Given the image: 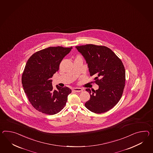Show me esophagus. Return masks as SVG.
Listing matches in <instances>:
<instances>
[{"instance_id":"34e87169","label":"esophagus","mask_w":153,"mask_h":153,"mask_svg":"<svg viewBox=\"0 0 153 153\" xmlns=\"http://www.w3.org/2000/svg\"><path fill=\"white\" fill-rule=\"evenodd\" d=\"M73 91H75L76 92H79L82 91L83 89L81 88H73Z\"/></svg>"}]
</instances>
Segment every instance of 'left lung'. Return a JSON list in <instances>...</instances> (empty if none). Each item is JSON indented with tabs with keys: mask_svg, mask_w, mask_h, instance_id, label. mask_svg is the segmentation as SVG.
<instances>
[{
	"mask_svg": "<svg viewBox=\"0 0 153 153\" xmlns=\"http://www.w3.org/2000/svg\"><path fill=\"white\" fill-rule=\"evenodd\" d=\"M88 65L90 76L98 85L96 91L87 88L90 100L85 105L91 112L103 113L113 108L122 96L126 71L122 61L107 47L88 44L76 46Z\"/></svg>",
	"mask_w": 153,
	"mask_h": 153,
	"instance_id": "obj_1",
	"label": "left lung"
}]
</instances>
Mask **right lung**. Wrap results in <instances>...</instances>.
<instances>
[{"label":"right lung","mask_w":153,"mask_h":153,"mask_svg":"<svg viewBox=\"0 0 153 153\" xmlns=\"http://www.w3.org/2000/svg\"><path fill=\"white\" fill-rule=\"evenodd\" d=\"M72 49L49 47L35 53L27 60L22 75V87L30 103L39 112L55 114L66 105L71 89L56 85L54 90L51 78Z\"/></svg>","instance_id":"1"}]
</instances>
